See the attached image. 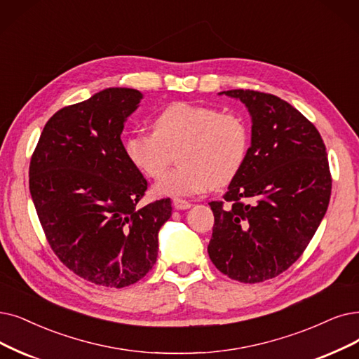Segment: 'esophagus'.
Wrapping results in <instances>:
<instances>
[{
	"label": "esophagus",
	"mask_w": 359,
	"mask_h": 359,
	"mask_svg": "<svg viewBox=\"0 0 359 359\" xmlns=\"http://www.w3.org/2000/svg\"><path fill=\"white\" fill-rule=\"evenodd\" d=\"M191 206L190 202H187V200L184 198H174V208L178 209V210H184V209H189Z\"/></svg>",
	"instance_id": "1"
}]
</instances>
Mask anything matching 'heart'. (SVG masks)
Here are the masks:
<instances>
[{"mask_svg":"<svg viewBox=\"0 0 359 359\" xmlns=\"http://www.w3.org/2000/svg\"><path fill=\"white\" fill-rule=\"evenodd\" d=\"M153 133L123 141L125 157L141 175L161 178L178 153L180 169L156 184L161 196L184 197L231 181L245 163L249 130L240 114L208 104L177 102L156 114Z\"/></svg>","mask_w":359,"mask_h":359,"instance_id":"obj_1","label":"heart"}]
</instances>
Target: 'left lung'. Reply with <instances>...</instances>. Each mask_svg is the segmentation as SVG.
<instances>
[{
    "label": "left lung",
    "instance_id": "obj_1",
    "mask_svg": "<svg viewBox=\"0 0 359 359\" xmlns=\"http://www.w3.org/2000/svg\"><path fill=\"white\" fill-rule=\"evenodd\" d=\"M252 116V144L222 202H210L215 224L208 253L240 283L280 276L304 253L324 218L332 174L324 141L302 113L280 97L229 90Z\"/></svg>",
    "mask_w": 359,
    "mask_h": 359
}]
</instances>
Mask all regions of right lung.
Wrapping results in <instances>:
<instances>
[{
    "mask_svg": "<svg viewBox=\"0 0 359 359\" xmlns=\"http://www.w3.org/2000/svg\"><path fill=\"white\" fill-rule=\"evenodd\" d=\"M142 94L107 88L55 111L29 165V190L48 245L72 272L122 289L156 264L170 198L138 208L147 180L128 162L121 134Z\"/></svg>",
    "mask_w": 359,
    "mask_h": 359,
    "instance_id": "1",
    "label": "right lung"
}]
</instances>
